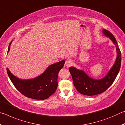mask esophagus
I'll list each match as a JSON object with an SVG mask.
<instances>
[{
    "label": "esophagus",
    "mask_w": 125,
    "mask_h": 125,
    "mask_svg": "<svg viewBox=\"0 0 125 125\" xmlns=\"http://www.w3.org/2000/svg\"><path fill=\"white\" fill-rule=\"evenodd\" d=\"M72 64V61L70 60H67L65 61V65L67 67H70Z\"/></svg>",
    "instance_id": "obj_1"
}]
</instances>
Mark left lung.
<instances>
[{
  "instance_id": "1",
  "label": "left lung",
  "mask_w": 125,
  "mask_h": 125,
  "mask_svg": "<svg viewBox=\"0 0 125 125\" xmlns=\"http://www.w3.org/2000/svg\"><path fill=\"white\" fill-rule=\"evenodd\" d=\"M103 32L106 36L109 37L113 41L116 46L117 52V57L115 64L106 76L100 80L93 79L83 71L78 70L73 67H69V68L76 89L80 94L85 95H95L106 90L114 83L121 67V53L115 37L106 30L104 29Z\"/></svg>"
}]
</instances>
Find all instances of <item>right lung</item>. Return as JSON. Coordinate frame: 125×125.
<instances>
[{"label":"right lung","mask_w":125,"mask_h":125,"mask_svg":"<svg viewBox=\"0 0 125 125\" xmlns=\"http://www.w3.org/2000/svg\"><path fill=\"white\" fill-rule=\"evenodd\" d=\"M10 45L8 52L9 51ZM64 63V61H62L51 65L41 75L29 80L19 79L12 75L9 69L7 68V71L10 79L21 94L27 98L42 100L48 98L56 92L58 73Z\"/></svg>","instance_id":"right-lung-1"}]
</instances>
